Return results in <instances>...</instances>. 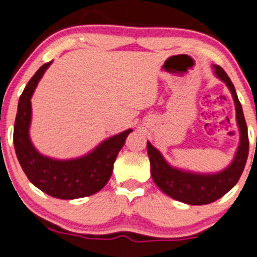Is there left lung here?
I'll list each match as a JSON object with an SVG mask.
<instances>
[{"mask_svg":"<svg viewBox=\"0 0 257 257\" xmlns=\"http://www.w3.org/2000/svg\"><path fill=\"white\" fill-rule=\"evenodd\" d=\"M215 77L226 83L233 97L236 107V121L239 131V143L234 157L226 169L213 174H201L171 166L162 153L147 142V153L150 157L151 175L156 185L166 195L175 200L190 205H204L213 203L228 193L237 184L243 172L248 156V134L241 102L234 86L227 73L219 66H212Z\"/></svg>","mask_w":257,"mask_h":257,"instance_id":"left-lung-1","label":"left lung"}]
</instances>
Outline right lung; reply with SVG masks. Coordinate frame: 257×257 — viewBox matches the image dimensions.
<instances>
[{
  "instance_id": "1",
  "label": "right lung",
  "mask_w": 257,
  "mask_h": 257,
  "mask_svg": "<svg viewBox=\"0 0 257 257\" xmlns=\"http://www.w3.org/2000/svg\"><path fill=\"white\" fill-rule=\"evenodd\" d=\"M52 62L35 72L20 96L14 126V146L24 172L33 185L53 198H85L101 190L112 174L116 156L133 129L109 137L81 157L58 160L42 155L30 140L31 96Z\"/></svg>"
}]
</instances>
